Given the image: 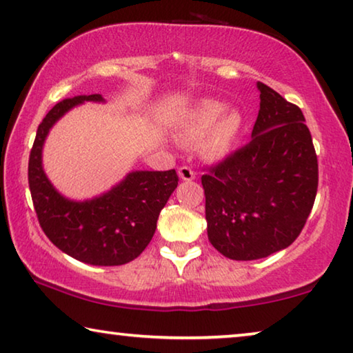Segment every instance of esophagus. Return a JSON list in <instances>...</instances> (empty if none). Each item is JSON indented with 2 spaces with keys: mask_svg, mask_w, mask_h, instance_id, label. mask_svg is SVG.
<instances>
[{
  "mask_svg": "<svg viewBox=\"0 0 353 353\" xmlns=\"http://www.w3.org/2000/svg\"><path fill=\"white\" fill-rule=\"evenodd\" d=\"M178 175H180V178H181L183 181H191V180H194V178H195L194 170L191 169V167H188V165L180 167V169H178Z\"/></svg>",
  "mask_w": 353,
  "mask_h": 353,
  "instance_id": "34e87169",
  "label": "esophagus"
}]
</instances>
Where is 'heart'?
Returning a JSON list of instances; mask_svg holds the SVG:
<instances>
[{
	"mask_svg": "<svg viewBox=\"0 0 353 353\" xmlns=\"http://www.w3.org/2000/svg\"><path fill=\"white\" fill-rule=\"evenodd\" d=\"M245 131L241 112L227 110L224 102L207 99L184 117L180 132L189 143H203L205 154L222 159L235 151Z\"/></svg>",
	"mask_w": 353,
	"mask_h": 353,
	"instance_id": "1",
	"label": "heart"
}]
</instances>
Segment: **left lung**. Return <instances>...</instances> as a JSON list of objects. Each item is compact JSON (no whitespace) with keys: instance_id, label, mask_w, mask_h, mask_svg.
<instances>
[{"instance_id":"obj_1","label":"left lung","mask_w":353,"mask_h":353,"mask_svg":"<svg viewBox=\"0 0 353 353\" xmlns=\"http://www.w3.org/2000/svg\"><path fill=\"white\" fill-rule=\"evenodd\" d=\"M252 140L202 176L208 240L232 260L289 248L317 194L319 167L303 112L257 82Z\"/></svg>"}]
</instances>
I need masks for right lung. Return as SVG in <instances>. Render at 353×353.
<instances>
[{
	"label": "right lung",
	"instance_id": "add662e5",
	"mask_svg": "<svg viewBox=\"0 0 353 353\" xmlns=\"http://www.w3.org/2000/svg\"><path fill=\"white\" fill-rule=\"evenodd\" d=\"M105 102L101 94L64 99L37 128L28 162V183L39 224L68 256L96 267H115L139 257L153 238L161 210L178 186L175 170H134L96 197L72 200L53 186L42 165L50 129L74 107Z\"/></svg>",
	"mask_w": 353,
	"mask_h": 353
}]
</instances>
